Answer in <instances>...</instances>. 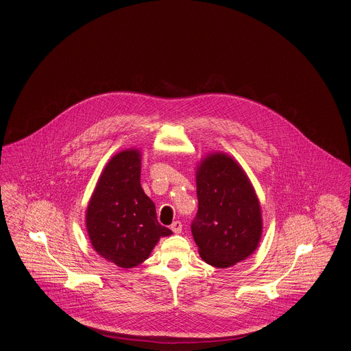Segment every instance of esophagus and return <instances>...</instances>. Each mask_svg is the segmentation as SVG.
Here are the masks:
<instances>
[{
    "mask_svg": "<svg viewBox=\"0 0 351 351\" xmlns=\"http://www.w3.org/2000/svg\"><path fill=\"white\" fill-rule=\"evenodd\" d=\"M182 228H183V225H182V222H179V221H175V222L171 225V230L175 234L182 233Z\"/></svg>",
    "mask_w": 351,
    "mask_h": 351,
    "instance_id": "34e87169",
    "label": "esophagus"
}]
</instances>
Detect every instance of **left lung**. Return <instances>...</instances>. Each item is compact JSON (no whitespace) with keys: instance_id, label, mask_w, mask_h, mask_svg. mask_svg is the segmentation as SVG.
I'll use <instances>...</instances> for the list:
<instances>
[{"instance_id":"1","label":"left lung","mask_w":351,"mask_h":351,"mask_svg":"<svg viewBox=\"0 0 351 351\" xmlns=\"http://www.w3.org/2000/svg\"><path fill=\"white\" fill-rule=\"evenodd\" d=\"M196 195L191 232L200 257L215 268H229L253 254L263 233L261 207L233 157L215 152L200 161Z\"/></svg>"}]
</instances>
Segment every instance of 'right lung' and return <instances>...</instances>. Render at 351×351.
I'll return each mask as SVG.
<instances>
[{
  "instance_id": "right-lung-1",
  "label": "right lung",
  "mask_w": 351,
  "mask_h": 351,
  "mask_svg": "<svg viewBox=\"0 0 351 351\" xmlns=\"http://www.w3.org/2000/svg\"><path fill=\"white\" fill-rule=\"evenodd\" d=\"M141 154L125 149L106 164L86 211L94 250L119 268L144 263L161 237L172 232L157 222L155 203L141 183Z\"/></svg>"
}]
</instances>
